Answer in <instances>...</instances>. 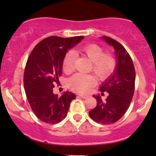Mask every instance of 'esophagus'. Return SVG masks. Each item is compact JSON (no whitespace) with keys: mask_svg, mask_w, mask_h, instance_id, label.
Instances as JSON below:
<instances>
[{"mask_svg":"<svg viewBox=\"0 0 156 156\" xmlns=\"http://www.w3.org/2000/svg\"><path fill=\"white\" fill-rule=\"evenodd\" d=\"M80 97L83 99H87V95H82V94H79Z\"/></svg>","mask_w":156,"mask_h":156,"instance_id":"obj_1","label":"esophagus"}]
</instances>
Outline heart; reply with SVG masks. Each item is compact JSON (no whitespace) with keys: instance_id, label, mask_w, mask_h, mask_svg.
<instances>
[{"instance_id":"b5f03b06","label":"heart","mask_w":156,"mask_h":156,"mask_svg":"<svg viewBox=\"0 0 156 156\" xmlns=\"http://www.w3.org/2000/svg\"><path fill=\"white\" fill-rule=\"evenodd\" d=\"M78 52L87 56L92 62L91 70L94 72L99 80L106 81L112 76L117 66V60L112 53H104V50L96 44L84 45L78 49ZM75 56L73 52L69 51L62 59V70L66 74L73 71ZM97 82V78L92 75L75 74L68 81L69 89L80 94L88 92L91 87Z\"/></svg>"}]
</instances>
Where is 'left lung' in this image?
<instances>
[{
    "label": "left lung",
    "instance_id": "1",
    "mask_svg": "<svg viewBox=\"0 0 156 156\" xmlns=\"http://www.w3.org/2000/svg\"><path fill=\"white\" fill-rule=\"evenodd\" d=\"M103 38L115 49L117 66L112 76L100 87V92L108 93L106 101H103L100 96H93L97 104L89 112V115L96 122L110 125L119 120L130 106L134 93L136 72L125 48L108 36H103Z\"/></svg>",
    "mask_w": 156,
    "mask_h": 156
}]
</instances>
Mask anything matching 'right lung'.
Masks as SVG:
<instances>
[{
	"mask_svg": "<svg viewBox=\"0 0 156 156\" xmlns=\"http://www.w3.org/2000/svg\"><path fill=\"white\" fill-rule=\"evenodd\" d=\"M83 36H50L39 42L30 53L24 71V88L30 106L37 119L56 124L65 119L75 94L67 91L60 97L53 94L62 72V59L69 49Z\"/></svg>",
	"mask_w": 156,
	"mask_h": 156,
	"instance_id": "add662e5",
	"label": "right lung"
}]
</instances>
